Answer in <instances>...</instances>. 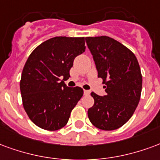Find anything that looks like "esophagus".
Here are the masks:
<instances>
[{"label":"esophagus","instance_id":"esophagus-1","mask_svg":"<svg viewBox=\"0 0 160 160\" xmlns=\"http://www.w3.org/2000/svg\"><path fill=\"white\" fill-rule=\"evenodd\" d=\"M83 94H84V95H88V94H90V91H88V90H84V91H83Z\"/></svg>","mask_w":160,"mask_h":160}]
</instances>
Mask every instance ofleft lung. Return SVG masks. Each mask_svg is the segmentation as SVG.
<instances>
[{
	"instance_id": "left-lung-1",
	"label": "left lung",
	"mask_w": 160,
	"mask_h": 160,
	"mask_svg": "<svg viewBox=\"0 0 160 160\" xmlns=\"http://www.w3.org/2000/svg\"><path fill=\"white\" fill-rule=\"evenodd\" d=\"M107 94L94 92V106L88 110V118L96 128L113 130L132 117L138 106L142 76L136 55L119 42L107 36L86 37Z\"/></svg>"
}]
</instances>
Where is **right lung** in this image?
<instances>
[{"label":"right lung","instance_id":"right-lung-1","mask_svg":"<svg viewBox=\"0 0 160 160\" xmlns=\"http://www.w3.org/2000/svg\"><path fill=\"white\" fill-rule=\"evenodd\" d=\"M85 48V37H56L41 43L26 60L20 79L22 101L28 117L41 129L63 128L82 96V88L67 87L65 81Z\"/></svg>","mask_w":160,"mask_h":160}]
</instances>
